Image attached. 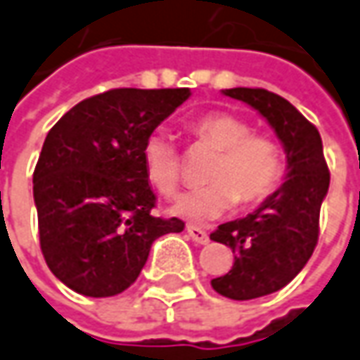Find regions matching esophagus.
<instances>
[{
    "instance_id": "esophagus-1",
    "label": "esophagus",
    "mask_w": 360,
    "mask_h": 360,
    "mask_svg": "<svg viewBox=\"0 0 360 360\" xmlns=\"http://www.w3.org/2000/svg\"><path fill=\"white\" fill-rule=\"evenodd\" d=\"M186 230H188V236L192 238V242L200 243V245H206V243L210 242L208 231L202 230L200 226H194V224H190V226H188Z\"/></svg>"
}]
</instances>
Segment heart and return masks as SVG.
<instances>
[{"instance_id": "obj_1", "label": "heart", "mask_w": 360, "mask_h": 360, "mask_svg": "<svg viewBox=\"0 0 360 360\" xmlns=\"http://www.w3.org/2000/svg\"><path fill=\"white\" fill-rule=\"evenodd\" d=\"M198 141L216 148L208 186L180 198L174 212L194 221L216 219L240 200L243 206L269 196L283 176V152L276 139L253 132L245 118L216 110L192 122ZM146 178L162 196L172 198L182 184V156L166 130H154L142 142Z\"/></svg>"}]
</instances>
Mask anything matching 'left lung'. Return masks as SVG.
Listing matches in <instances>:
<instances>
[{"label":"left lung","instance_id":"1","mask_svg":"<svg viewBox=\"0 0 360 360\" xmlns=\"http://www.w3.org/2000/svg\"><path fill=\"white\" fill-rule=\"evenodd\" d=\"M276 130L287 156V176L245 218L226 221L210 240L230 245L233 265L212 279L219 295L236 301L264 297L285 287L309 262L319 240V212L329 190V168L319 130L289 101L265 89H226Z\"/></svg>","mask_w":360,"mask_h":360}]
</instances>
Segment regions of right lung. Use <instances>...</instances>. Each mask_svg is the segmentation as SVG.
I'll use <instances>...</instances> for the list:
<instances>
[{"instance_id":"add662e5","label":"right lung","mask_w":360,"mask_h":360,"mask_svg":"<svg viewBox=\"0 0 360 360\" xmlns=\"http://www.w3.org/2000/svg\"><path fill=\"white\" fill-rule=\"evenodd\" d=\"M190 96V89H110L65 112L33 172L39 243L53 276L86 297L129 289L164 233L156 218L142 142Z\"/></svg>"}]
</instances>
